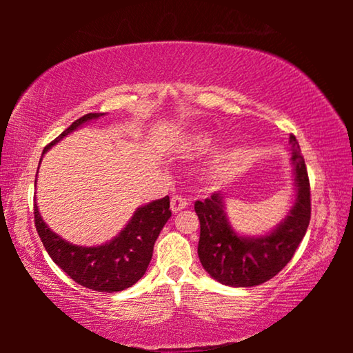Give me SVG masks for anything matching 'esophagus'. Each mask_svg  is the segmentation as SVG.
Segmentation results:
<instances>
[{
    "label": "esophagus",
    "instance_id": "obj_1",
    "mask_svg": "<svg viewBox=\"0 0 353 353\" xmlns=\"http://www.w3.org/2000/svg\"><path fill=\"white\" fill-rule=\"evenodd\" d=\"M187 207H188V201L185 199L182 194H174L171 198V210H172V213L181 212V210H183V208H187Z\"/></svg>",
    "mask_w": 353,
    "mask_h": 353
}]
</instances>
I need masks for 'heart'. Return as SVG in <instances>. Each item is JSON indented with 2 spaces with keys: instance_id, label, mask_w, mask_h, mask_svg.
I'll use <instances>...</instances> for the list:
<instances>
[{
  "instance_id": "heart-1",
  "label": "heart",
  "mask_w": 353,
  "mask_h": 353,
  "mask_svg": "<svg viewBox=\"0 0 353 353\" xmlns=\"http://www.w3.org/2000/svg\"><path fill=\"white\" fill-rule=\"evenodd\" d=\"M214 143V137L207 132H198L191 135L185 143V148L190 152H205ZM236 154V148L232 141L224 143L216 152H214L212 162H210V172L213 177H223L232 170V163H234Z\"/></svg>"
}]
</instances>
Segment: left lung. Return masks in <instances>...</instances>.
Masks as SVG:
<instances>
[{
	"mask_svg": "<svg viewBox=\"0 0 353 353\" xmlns=\"http://www.w3.org/2000/svg\"><path fill=\"white\" fill-rule=\"evenodd\" d=\"M290 143L297 194L290 214L271 234L256 238L236 235L227 223L224 196L218 191L205 201L194 202V212L201 223L199 260L219 283L240 288L268 282L288 265L305 236L312 218L308 172L301 146L292 134Z\"/></svg>",
	"mask_w": 353,
	"mask_h": 353,
	"instance_id": "1",
	"label": "left lung"
}]
</instances>
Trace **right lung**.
<instances>
[{
	"mask_svg": "<svg viewBox=\"0 0 353 353\" xmlns=\"http://www.w3.org/2000/svg\"><path fill=\"white\" fill-rule=\"evenodd\" d=\"M99 117H103V113H87L76 119L56 140L46 145L43 154L81 124ZM170 218V198L165 196L140 207L126 229L110 243L98 248H82L73 246L48 229L34 202L35 229L52 261L76 283L99 292L123 291L145 276L152 259L154 243Z\"/></svg>",
	"mask_w": 353,
	"mask_h": 353,
	"instance_id": "obj_1",
	"label": "right lung"
}]
</instances>
